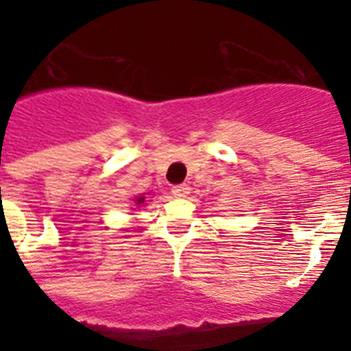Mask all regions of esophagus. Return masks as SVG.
I'll return each instance as SVG.
<instances>
[{
    "label": "esophagus",
    "instance_id": "obj_1",
    "mask_svg": "<svg viewBox=\"0 0 351 351\" xmlns=\"http://www.w3.org/2000/svg\"><path fill=\"white\" fill-rule=\"evenodd\" d=\"M190 193V186L188 184H176L172 188V195L173 197H178V198H182L186 197V195Z\"/></svg>",
    "mask_w": 351,
    "mask_h": 351
}]
</instances>
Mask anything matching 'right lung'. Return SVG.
<instances>
[{
    "label": "right lung",
    "mask_w": 351,
    "mask_h": 351,
    "mask_svg": "<svg viewBox=\"0 0 351 351\" xmlns=\"http://www.w3.org/2000/svg\"><path fill=\"white\" fill-rule=\"evenodd\" d=\"M135 204H144V197H137V198H135Z\"/></svg>",
    "instance_id": "right-lung-1"
}]
</instances>
